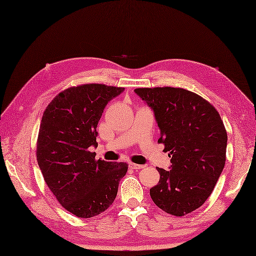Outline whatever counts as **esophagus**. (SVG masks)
<instances>
[{
    "label": "esophagus",
    "instance_id": "1",
    "mask_svg": "<svg viewBox=\"0 0 256 256\" xmlns=\"http://www.w3.org/2000/svg\"><path fill=\"white\" fill-rule=\"evenodd\" d=\"M130 168H132V170H142V168H144L145 166L144 165H138V164H134V162H130L128 164Z\"/></svg>",
    "mask_w": 256,
    "mask_h": 256
}]
</instances>
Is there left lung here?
I'll return each instance as SVG.
<instances>
[{
	"instance_id": "left-lung-1",
	"label": "left lung",
	"mask_w": 256,
	"mask_h": 256,
	"mask_svg": "<svg viewBox=\"0 0 256 256\" xmlns=\"http://www.w3.org/2000/svg\"><path fill=\"white\" fill-rule=\"evenodd\" d=\"M135 94L154 111L158 143L172 157L170 170L150 189L154 204L176 216L190 214L210 197L226 164L228 135L216 108L182 88H138Z\"/></svg>"
}]
</instances>
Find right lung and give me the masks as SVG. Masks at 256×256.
Instances as JSON below:
<instances>
[{"mask_svg":"<svg viewBox=\"0 0 256 256\" xmlns=\"http://www.w3.org/2000/svg\"><path fill=\"white\" fill-rule=\"evenodd\" d=\"M121 86L86 84L62 91L48 104L37 138V162L58 202L79 218L102 214L116 197L126 162L96 160V126Z\"/></svg>","mask_w":256,"mask_h":256,"instance_id":"obj_1","label":"right lung"}]
</instances>
